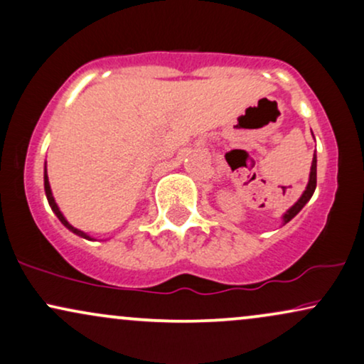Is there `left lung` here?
Listing matches in <instances>:
<instances>
[{
  "label": "left lung",
  "instance_id": "8db88e82",
  "mask_svg": "<svg viewBox=\"0 0 364 364\" xmlns=\"http://www.w3.org/2000/svg\"><path fill=\"white\" fill-rule=\"evenodd\" d=\"M315 186H317V157H315V154H314L312 168H310L309 185H307V188H305L304 195L300 196L299 201H296V203L293 205V207H291L290 210H288V212L283 215V222H284V224H288V222H290L291 218L295 217L296 213H299L300 210L305 207V205H307V201H309L310 198H312V195H314V191H315Z\"/></svg>",
  "mask_w": 364,
  "mask_h": 364
}]
</instances>
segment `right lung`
<instances>
[{"label":"right lung","mask_w":364,"mask_h":364,"mask_svg":"<svg viewBox=\"0 0 364 364\" xmlns=\"http://www.w3.org/2000/svg\"><path fill=\"white\" fill-rule=\"evenodd\" d=\"M43 188H46V195H47V200H49V205H50L52 212H54L55 215H57V218H59V220L63 222V225H64V227H68V229L71 230V232H74V234H76V235H80V237L91 239L90 235L86 234V232H82V230H80V229H76V227H73L71 224H69V222L65 220V217L63 215V212H60L59 207H57V203H55L54 196H52V190H50V185H49V176H47V168L43 169Z\"/></svg>","instance_id":"right-lung-1"}]
</instances>
